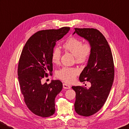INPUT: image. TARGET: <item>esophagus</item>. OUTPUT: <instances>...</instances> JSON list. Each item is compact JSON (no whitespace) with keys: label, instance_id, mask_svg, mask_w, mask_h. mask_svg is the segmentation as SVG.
I'll return each mask as SVG.
<instances>
[{"label":"esophagus","instance_id":"1","mask_svg":"<svg viewBox=\"0 0 129 129\" xmlns=\"http://www.w3.org/2000/svg\"><path fill=\"white\" fill-rule=\"evenodd\" d=\"M63 89H69L71 88V86L70 85L64 83L63 84Z\"/></svg>","mask_w":129,"mask_h":129}]
</instances>
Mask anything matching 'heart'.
Returning <instances> with one entry per match:
<instances>
[{"instance_id":"heart-1","label":"heart","mask_w":129,"mask_h":129,"mask_svg":"<svg viewBox=\"0 0 129 129\" xmlns=\"http://www.w3.org/2000/svg\"><path fill=\"white\" fill-rule=\"evenodd\" d=\"M63 48L67 51L75 56V62L77 63L83 64L87 62L92 54V46L89 43L83 44L82 40L75 37H70L66 41ZM61 58V51L58 48H55L51 55V61L53 63L57 64ZM77 69L71 67H63L59 70L57 76L65 82L73 81L77 74Z\"/></svg>"}]
</instances>
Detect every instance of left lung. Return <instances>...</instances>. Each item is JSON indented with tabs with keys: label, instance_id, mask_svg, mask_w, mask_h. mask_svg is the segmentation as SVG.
<instances>
[{
	"label": "left lung",
	"instance_id": "8db88e82",
	"mask_svg": "<svg viewBox=\"0 0 129 129\" xmlns=\"http://www.w3.org/2000/svg\"><path fill=\"white\" fill-rule=\"evenodd\" d=\"M78 35L87 40L92 46V54L86 66L81 72L79 80L87 81L89 89L72 86L75 91V111L84 117H89L100 111L104 105L113 85L114 77L113 58L104 36L95 28H75Z\"/></svg>",
	"mask_w": 129,
	"mask_h": 129
}]
</instances>
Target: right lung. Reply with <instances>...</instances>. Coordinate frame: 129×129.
<instances>
[{
  "label": "right lung",
  "instance_id": "right-lung-1",
  "mask_svg": "<svg viewBox=\"0 0 129 129\" xmlns=\"http://www.w3.org/2000/svg\"><path fill=\"white\" fill-rule=\"evenodd\" d=\"M64 27L58 29L38 31L27 40L18 65V79L25 103L33 113L48 117L55 112V99L62 89L59 80L42 84L41 80L52 71L51 55L56 42L70 30Z\"/></svg>",
  "mask_w": 129,
  "mask_h": 129
}]
</instances>
